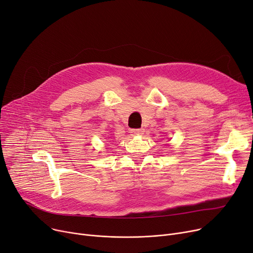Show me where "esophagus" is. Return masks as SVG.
<instances>
[{
    "label": "esophagus",
    "instance_id": "esophagus-1",
    "mask_svg": "<svg viewBox=\"0 0 253 253\" xmlns=\"http://www.w3.org/2000/svg\"><path fill=\"white\" fill-rule=\"evenodd\" d=\"M129 133L133 135V136H136V135H142L144 133V129L143 128H131L129 130Z\"/></svg>",
    "mask_w": 253,
    "mask_h": 253
}]
</instances>
